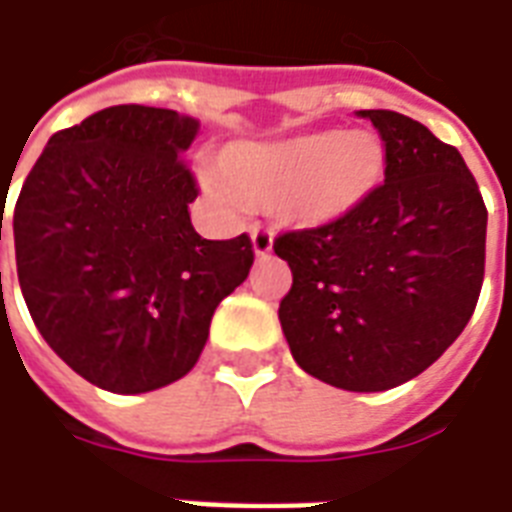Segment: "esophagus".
<instances>
[{
	"instance_id": "34e87169",
	"label": "esophagus",
	"mask_w": 512,
	"mask_h": 512,
	"mask_svg": "<svg viewBox=\"0 0 512 512\" xmlns=\"http://www.w3.org/2000/svg\"><path fill=\"white\" fill-rule=\"evenodd\" d=\"M252 249L257 257H266L274 249V227L255 225L252 227Z\"/></svg>"
}]
</instances>
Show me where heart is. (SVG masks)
Returning a JSON list of instances; mask_svg holds the SVG:
<instances>
[{
  "instance_id": "heart-1",
  "label": "heart",
  "mask_w": 512,
  "mask_h": 512,
  "mask_svg": "<svg viewBox=\"0 0 512 512\" xmlns=\"http://www.w3.org/2000/svg\"><path fill=\"white\" fill-rule=\"evenodd\" d=\"M211 187L225 203L276 206L301 225H331L372 195L385 151L372 132H301L279 140H241L219 157Z\"/></svg>"
}]
</instances>
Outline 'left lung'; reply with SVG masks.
<instances>
[{
    "instance_id": "left-lung-1",
    "label": "left lung",
    "mask_w": 512,
    "mask_h": 512,
    "mask_svg": "<svg viewBox=\"0 0 512 512\" xmlns=\"http://www.w3.org/2000/svg\"><path fill=\"white\" fill-rule=\"evenodd\" d=\"M380 132L385 181L347 217L290 230L279 323L295 363L333 388L374 393L418 377L478 306L488 211L456 146L396 111H358Z\"/></svg>"
}]
</instances>
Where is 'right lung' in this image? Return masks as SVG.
I'll return each mask as SVG.
<instances>
[{
    "mask_svg": "<svg viewBox=\"0 0 512 512\" xmlns=\"http://www.w3.org/2000/svg\"><path fill=\"white\" fill-rule=\"evenodd\" d=\"M198 127L149 105L92 113L51 135L15 203V266L34 325L102 391L181 380L219 301L255 263L246 233L208 241L189 222L198 181L181 154Z\"/></svg>",
    "mask_w": 512,
    "mask_h": 512,
    "instance_id": "right-lung-1",
    "label": "right lung"
}]
</instances>
